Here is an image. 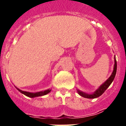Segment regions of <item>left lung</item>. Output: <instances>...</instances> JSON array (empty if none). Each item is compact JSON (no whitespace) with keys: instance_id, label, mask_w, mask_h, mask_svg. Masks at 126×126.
<instances>
[{"instance_id":"8db88e82","label":"left lung","mask_w":126,"mask_h":126,"mask_svg":"<svg viewBox=\"0 0 126 126\" xmlns=\"http://www.w3.org/2000/svg\"><path fill=\"white\" fill-rule=\"evenodd\" d=\"M116 69H117V63H116V57H114V65L113 71H112V73L111 75L110 76L109 78L103 84H102L93 94H87V93L82 92L80 90L77 89L78 94L82 96V97H83L88 98V99H95V98L99 97V96L101 95L102 94L105 92V90L109 87L110 85L112 82V81L114 80V79L115 78L116 73Z\"/></svg>"}]
</instances>
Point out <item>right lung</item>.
<instances>
[{
    "label": "right lung",
    "instance_id": "add662e5",
    "mask_svg": "<svg viewBox=\"0 0 126 126\" xmlns=\"http://www.w3.org/2000/svg\"><path fill=\"white\" fill-rule=\"evenodd\" d=\"M17 89L19 92H20V93L23 94L31 98H34L36 97H40V96H43L45 95L46 94L51 92V89H48V90H44V91H41V92H25V91H23L21 90H19V88H16Z\"/></svg>",
    "mask_w": 126,
    "mask_h": 126
}]
</instances>
